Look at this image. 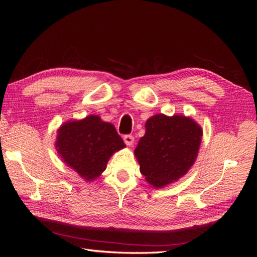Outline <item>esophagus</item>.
Here are the masks:
<instances>
[{"mask_svg":"<svg viewBox=\"0 0 257 257\" xmlns=\"http://www.w3.org/2000/svg\"><path fill=\"white\" fill-rule=\"evenodd\" d=\"M123 141H124V144L127 145V146H133L134 145V143H135V138L133 137L132 135H125L124 137H123Z\"/></svg>","mask_w":257,"mask_h":257,"instance_id":"1","label":"esophagus"}]
</instances>
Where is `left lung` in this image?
I'll return each instance as SVG.
<instances>
[{"mask_svg": "<svg viewBox=\"0 0 257 257\" xmlns=\"http://www.w3.org/2000/svg\"><path fill=\"white\" fill-rule=\"evenodd\" d=\"M135 156L146 181L156 189L178 181L198 158L203 130L191 117L158 113L146 121Z\"/></svg>", "mask_w": 257, "mask_h": 257, "instance_id": "left-lung-1", "label": "left lung"}]
</instances>
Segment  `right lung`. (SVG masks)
I'll use <instances>...</instances> for the list:
<instances>
[{
    "label": "right lung",
    "mask_w": 257,
    "mask_h": 257,
    "mask_svg": "<svg viewBox=\"0 0 257 257\" xmlns=\"http://www.w3.org/2000/svg\"><path fill=\"white\" fill-rule=\"evenodd\" d=\"M124 147L114 125L97 114L68 120L57 129L55 148L59 158L86 182L99 178L110 157Z\"/></svg>",
    "instance_id": "obj_1"
}]
</instances>
